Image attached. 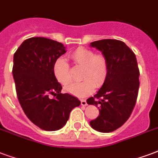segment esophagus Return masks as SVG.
I'll list each match as a JSON object with an SVG mask.
<instances>
[{
  "instance_id": "obj_1",
  "label": "esophagus",
  "mask_w": 158,
  "mask_h": 158,
  "mask_svg": "<svg viewBox=\"0 0 158 158\" xmlns=\"http://www.w3.org/2000/svg\"><path fill=\"white\" fill-rule=\"evenodd\" d=\"M81 106H86V105H87L86 101L85 100V99H81Z\"/></svg>"
}]
</instances>
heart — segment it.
I'll return each mask as SVG.
<instances>
[{"label":"heart","mask_w":158,"mask_h":158,"mask_svg":"<svg viewBox=\"0 0 158 158\" xmlns=\"http://www.w3.org/2000/svg\"><path fill=\"white\" fill-rule=\"evenodd\" d=\"M71 58L76 65L82 66L80 75L82 81L68 86L66 91L69 93L79 97H86L92 93L95 86L101 87L105 83L108 74V63L105 56L85 47H78L71 53ZM53 73L63 86L72 83L70 66L63 58L56 60L53 64Z\"/></svg>","instance_id":"b5f03b06"}]
</instances>
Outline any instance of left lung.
<instances>
[{
    "label": "left lung",
    "instance_id": "8db88e82",
    "mask_svg": "<svg viewBox=\"0 0 158 158\" xmlns=\"http://www.w3.org/2000/svg\"><path fill=\"white\" fill-rule=\"evenodd\" d=\"M105 56L108 74L102 86L87 104L98 106L99 116L90 122L92 128L111 132L127 121L136 105L139 89V69L134 52L123 41L105 39L90 44Z\"/></svg>",
    "mask_w": 158,
    "mask_h": 158
}]
</instances>
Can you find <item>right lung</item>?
I'll return each mask as SVG.
<instances>
[{
  "label": "right lung",
  "mask_w": 158,
  "mask_h": 158,
  "mask_svg": "<svg viewBox=\"0 0 158 158\" xmlns=\"http://www.w3.org/2000/svg\"><path fill=\"white\" fill-rule=\"evenodd\" d=\"M65 49L58 41L31 37L14 54L12 74L19 102L30 121L45 131L63 127L72 109L81 104L76 97L61 93V85L53 73V64ZM50 94L56 98L51 99Z\"/></svg>",
  "instance_id": "add662e5"
}]
</instances>
